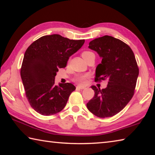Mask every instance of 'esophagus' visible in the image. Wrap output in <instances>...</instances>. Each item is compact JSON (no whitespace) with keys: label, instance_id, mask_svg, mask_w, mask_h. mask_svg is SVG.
Masks as SVG:
<instances>
[{"label":"esophagus","instance_id":"1","mask_svg":"<svg viewBox=\"0 0 155 155\" xmlns=\"http://www.w3.org/2000/svg\"><path fill=\"white\" fill-rule=\"evenodd\" d=\"M85 87H83V86H81V85H78L77 86V89L78 90H83V89H85Z\"/></svg>","mask_w":155,"mask_h":155}]
</instances>
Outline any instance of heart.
I'll use <instances>...</instances> for the list:
<instances>
[{
	"instance_id": "1",
	"label": "heart",
	"mask_w": 155,
	"mask_h": 155,
	"mask_svg": "<svg viewBox=\"0 0 155 155\" xmlns=\"http://www.w3.org/2000/svg\"><path fill=\"white\" fill-rule=\"evenodd\" d=\"M81 55H82L84 60H85L86 59H87L88 57H90L91 56H95L94 55V52L88 51H83L82 52V54H81ZM88 77V74H78L74 78V81L75 83L80 84V85H83V84L85 83Z\"/></svg>"
}]
</instances>
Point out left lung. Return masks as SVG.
Returning <instances> with one entry per match:
<instances>
[{"label":"left lung","mask_w":155,"mask_h":155,"mask_svg":"<svg viewBox=\"0 0 155 155\" xmlns=\"http://www.w3.org/2000/svg\"><path fill=\"white\" fill-rule=\"evenodd\" d=\"M102 57L96 68L95 82L108 81L105 89L91 86L94 96L87 103L89 111L101 118L112 117L124 108L133 98L139 75L135 54L119 39L104 35L89 44Z\"/></svg>","instance_id":"obj_1"}]
</instances>
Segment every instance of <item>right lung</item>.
I'll use <instances>...</instances> for the list:
<instances>
[{
	"instance_id": "right-lung-1",
	"label": "right lung",
	"mask_w": 155,
	"mask_h": 155,
	"mask_svg": "<svg viewBox=\"0 0 155 155\" xmlns=\"http://www.w3.org/2000/svg\"><path fill=\"white\" fill-rule=\"evenodd\" d=\"M85 40H70L54 34L38 39L28 47L20 75L31 107L43 115L61 111L76 90L72 83L54 84L59 68H65L69 57L79 50Z\"/></svg>"
}]
</instances>
